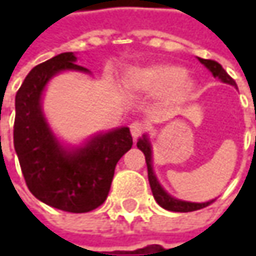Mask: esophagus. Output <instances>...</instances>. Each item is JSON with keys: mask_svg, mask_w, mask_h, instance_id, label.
I'll list each match as a JSON object with an SVG mask.
<instances>
[{"mask_svg": "<svg viewBox=\"0 0 256 256\" xmlns=\"http://www.w3.org/2000/svg\"><path fill=\"white\" fill-rule=\"evenodd\" d=\"M144 128H145V126H144L140 122H133V123L130 124V133H132L133 139H138V138L144 133Z\"/></svg>", "mask_w": 256, "mask_h": 256, "instance_id": "1", "label": "esophagus"}]
</instances>
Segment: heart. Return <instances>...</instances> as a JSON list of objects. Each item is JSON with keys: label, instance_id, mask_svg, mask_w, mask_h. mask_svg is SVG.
<instances>
[{"label": "heart", "instance_id": "heart-1", "mask_svg": "<svg viewBox=\"0 0 256 256\" xmlns=\"http://www.w3.org/2000/svg\"><path fill=\"white\" fill-rule=\"evenodd\" d=\"M124 86L130 92L157 94L163 93L169 104H185L197 92V84L176 65H152L126 72Z\"/></svg>", "mask_w": 256, "mask_h": 256}]
</instances>
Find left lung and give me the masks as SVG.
I'll return each instance as SVG.
<instances>
[{
    "label": "left lung",
    "mask_w": 256,
    "mask_h": 256,
    "mask_svg": "<svg viewBox=\"0 0 256 256\" xmlns=\"http://www.w3.org/2000/svg\"><path fill=\"white\" fill-rule=\"evenodd\" d=\"M200 64H203L210 72L212 76L218 80H221L222 82L226 84H230L234 86L237 88V84L232 78L226 72V70L215 60H210V59H202L198 58ZM138 148L144 152L145 156V162H146V168H148V180H150V186H151V191H152V196L156 198V202L166 210H172V212H192V210H198V209H203L206 206H209L214 200H209V202H204V203H194V202H185V200H180V198H175L174 196H170L163 186L162 184L158 182V179L154 174V169H152V145L150 142V138L146 134H144L139 140H138Z\"/></svg>",
    "instance_id": "1"
}]
</instances>
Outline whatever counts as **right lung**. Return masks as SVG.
I'll list each match as a JSON object with an SVG mask.
<instances>
[{"label":"right lung","mask_w":256,"mask_h":256,"mask_svg":"<svg viewBox=\"0 0 256 256\" xmlns=\"http://www.w3.org/2000/svg\"><path fill=\"white\" fill-rule=\"evenodd\" d=\"M64 71L92 76L72 52L30 70L16 94L14 150L29 191L42 203L72 214L100 206L110 192L118 160L133 145L128 128L96 133L82 144L64 145L42 111L48 81Z\"/></svg>","instance_id":"obj_1"}]
</instances>
